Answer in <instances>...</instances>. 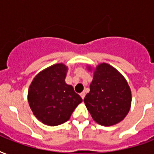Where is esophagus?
Listing matches in <instances>:
<instances>
[{
  "label": "esophagus",
  "mask_w": 154,
  "mask_h": 154,
  "mask_svg": "<svg viewBox=\"0 0 154 154\" xmlns=\"http://www.w3.org/2000/svg\"><path fill=\"white\" fill-rule=\"evenodd\" d=\"M80 95H81V97H82V99H84L85 97V92H82V94H80Z\"/></svg>",
  "instance_id": "esophagus-1"
}]
</instances>
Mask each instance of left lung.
Returning <instances> with one entry per match:
<instances>
[{"instance_id": "obj_1", "label": "left lung", "mask_w": 154, "mask_h": 154, "mask_svg": "<svg viewBox=\"0 0 154 154\" xmlns=\"http://www.w3.org/2000/svg\"><path fill=\"white\" fill-rule=\"evenodd\" d=\"M88 69L92 68L88 66ZM89 88L84 102L97 123L110 126L126 117L131 107V90L125 78L115 68L106 63L97 65Z\"/></svg>"}]
</instances>
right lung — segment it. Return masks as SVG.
Here are the masks:
<instances>
[{
    "label": "right lung",
    "instance_id": "obj_1",
    "mask_svg": "<svg viewBox=\"0 0 154 154\" xmlns=\"http://www.w3.org/2000/svg\"><path fill=\"white\" fill-rule=\"evenodd\" d=\"M67 70L62 63L46 68L33 78L28 91V101L34 116L49 126L67 122L82 101L72 85L65 83Z\"/></svg>",
    "mask_w": 154,
    "mask_h": 154
}]
</instances>
